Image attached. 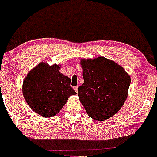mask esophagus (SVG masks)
Listing matches in <instances>:
<instances>
[{"label":"esophagus","instance_id":"34e87169","mask_svg":"<svg viewBox=\"0 0 157 157\" xmlns=\"http://www.w3.org/2000/svg\"><path fill=\"white\" fill-rule=\"evenodd\" d=\"M73 89H74V90L75 91V92H77V91H78V86H74Z\"/></svg>","mask_w":157,"mask_h":157}]
</instances>
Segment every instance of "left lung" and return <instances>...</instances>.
I'll use <instances>...</instances> for the list:
<instances>
[{
  "label": "left lung",
  "mask_w": 157,
  "mask_h": 157,
  "mask_svg": "<svg viewBox=\"0 0 157 157\" xmlns=\"http://www.w3.org/2000/svg\"><path fill=\"white\" fill-rule=\"evenodd\" d=\"M80 63L84 83L77 94L87 114L101 121L113 116L126 101L130 77L121 66L103 56Z\"/></svg>",
  "instance_id": "left-lung-1"
}]
</instances>
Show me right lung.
I'll use <instances>...</instances> for the list:
<instances>
[{
	"instance_id": "add662e5",
	"label": "right lung",
	"mask_w": 157,
	"mask_h": 157,
	"mask_svg": "<svg viewBox=\"0 0 157 157\" xmlns=\"http://www.w3.org/2000/svg\"><path fill=\"white\" fill-rule=\"evenodd\" d=\"M58 65L41 63L25 77L22 92L29 106L43 117L54 116L70 95L76 94L71 79L60 73Z\"/></svg>"
}]
</instances>
